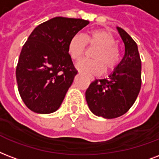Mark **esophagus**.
<instances>
[{
	"mask_svg": "<svg viewBox=\"0 0 159 159\" xmlns=\"http://www.w3.org/2000/svg\"><path fill=\"white\" fill-rule=\"evenodd\" d=\"M90 80H91V81H93V79L91 78V79H90Z\"/></svg>",
	"mask_w": 159,
	"mask_h": 159,
	"instance_id": "34e87169",
	"label": "esophagus"
}]
</instances>
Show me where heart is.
<instances>
[{"mask_svg":"<svg viewBox=\"0 0 159 159\" xmlns=\"http://www.w3.org/2000/svg\"><path fill=\"white\" fill-rule=\"evenodd\" d=\"M86 45L94 46L97 50L93 53V60H81L75 67L81 72L89 75H99L104 71L115 69L120 60L116 46V40L112 34L104 30H93L82 36L75 35L68 43V53L72 60H80L83 56Z\"/></svg>","mask_w":159,"mask_h":159,"instance_id":"obj_1","label":"heart"}]
</instances>
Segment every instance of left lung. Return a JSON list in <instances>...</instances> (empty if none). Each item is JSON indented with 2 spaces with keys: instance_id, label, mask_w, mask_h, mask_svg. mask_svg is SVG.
Segmentation results:
<instances>
[{
  "instance_id": "obj_1",
  "label": "left lung",
  "mask_w": 159,
  "mask_h": 159,
  "mask_svg": "<svg viewBox=\"0 0 159 159\" xmlns=\"http://www.w3.org/2000/svg\"><path fill=\"white\" fill-rule=\"evenodd\" d=\"M124 44V55L109 78L95 80L85 92L90 111L104 119L121 116L132 107L141 88V60L138 45L128 33L116 27Z\"/></svg>"
}]
</instances>
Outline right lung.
<instances>
[{
    "label": "right lung",
    "mask_w": 159,
    "mask_h": 159,
    "mask_svg": "<svg viewBox=\"0 0 159 159\" xmlns=\"http://www.w3.org/2000/svg\"><path fill=\"white\" fill-rule=\"evenodd\" d=\"M89 20L57 16L35 27L16 67V81L25 104L37 114H51L62 104L77 71L68 53L72 36Z\"/></svg>",
    "instance_id": "add662e5"
}]
</instances>
